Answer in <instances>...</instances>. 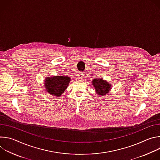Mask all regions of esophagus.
Here are the masks:
<instances>
[{
	"instance_id": "obj_1",
	"label": "esophagus",
	"mask_w": 160,
	"mask_h": 160,
	"mask_svg": "<svg viewBox=\"0 0 160 160\" xmlns=\"http://www.w3.org/2000/svg\"><path fill=\"white\" fill-rule=\"evenodd\" d=\"M83 73L82 72H79L78 73V78L82 80L83 78Z\"/></svg>"
}]
</instances>
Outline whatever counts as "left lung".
Wrapping results in <instances>:
<instances>
[{
    "mask_svg": "<svg viewBox=\"0 0 160 160\" xmlns=\"http://www.w3.org/2000/svg\"><path fill=\"white\" fill-rule=\"evenodd\" d=\"M92 84L99 97L108 94L111 88V84L101 78L93 79L92 80Z\"/></svg>",
    "mask_w": 160,
    "mask_h": 160,
    "instance_id": "1",
    "label": "left lung"
}]
</instances>
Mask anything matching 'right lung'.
<instances>
[{"label":"right lung","mask_w":160,"mask_h":160,"mask_svg":"<svg viewBox=\"0 0 160 160\" xmlns=\"http://www.w3.org/2000/svg\"><path fill=\"white\" fill-rule=\"evenodd\" d=\"M70 81V77L64 75L48 77L44 80V87L50 95L59 98L63 94Z\"/></svg>","instance_id":"obj_1"}]
</instances>
